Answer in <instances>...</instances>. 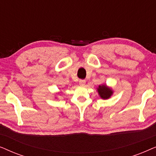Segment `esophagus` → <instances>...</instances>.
I'll use <instances>...</instances> for the list:
<instances>
[{
  "label": "esophagus",
  "mask_w": 156,
  "mask_h": 156,
  "mask_svg": "<svg viewBox=\"0 0 156 156\" xmlns=\"http://www.w3.org/2000/svg\"><path fill=\"white\" fill-rule=\"evenodd\" d=\"M79 83H80V84L81 85V86H84V85L86 84V80H80V81H79Z\"/></svg>",
  "instance_id": "esophagus-1"
}]
</instances>
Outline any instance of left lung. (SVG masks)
I'll return each instance as SVG.
<instances>
[{"mask_svg":"<svg viewBox=\"0 0 156 156\" xmlns=\"http://www.w3.org/2000/svg\"><path fill=\"white\" fill-rule=\"evenodd\" d=\"M97 92L99 94V97L102 99H108L112 97L114 94V91L110 87H108L106 84L99 85L97 87Z\"/></svg>","mask_w":156,"mask_h":156,"instance_id":"left-lung-1","label":"left lung"}]
</instances>
